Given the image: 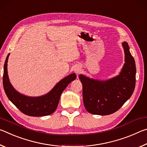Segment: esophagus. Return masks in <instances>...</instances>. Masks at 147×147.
I'll list each match as a JSON object with an SVG mask.
<instances>
[{
  "label": "esophagus",
  "mask_w": 147,
  "mask_h": 147,
  "mask_svg": "<svg viewBox=\"0 0 147 147\" xmlns=\"http://www.w3.org/2000/svg\"><path fill=\"white\" fill-rule=\"evenodd\" d=\"M74 70H75V71H76V74H79L80 73V71H81V68H79V67H76V68L74 69Z\"/></svg>",
  "instance_id": "obj_1"
}]
</instances>
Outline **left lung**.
Returning a JSON list of instances; mask_svg holds the SVG:
<instances>
[{
    "instance_id": "obj_1",
    "label": "left lung",
    "mask_w": 147,
    "mask_h": 147,
    "mask_svg": "<svg viewBox=\"0 0 147 147\" xmlns=\"http://www.w3.org/2000/svg\"><path fill=\"white\" fill-rule=\"evenodd\" d=\"M125 63L121 73L106 81L95 80L80 75L83 85V103L93 115H107L119 110L131 97L136 86V68L128 43H122Z\"/></svg>"
}]
</instances>
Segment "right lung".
<instances>
[{"label":"right lung","instance_id":"1","mask_svg":"<svg viewBox=\"0 0 147 147\" xmlns=\"http://www.w3.org/2000/svg\"><path fill=\"white\" fill-rule=\"evenodd\" d=\"M9 53L7 56L4 66L3 86L8 99L18 109L25 115L31 117H42L52 114L56 110L62 92L68 84L76 79V74H71L60 81L54 88L44 96L29 97L16 91L9 82L7 63Z\"/></svg>","mask_w":147,"mask_h":147}]
</instances>
